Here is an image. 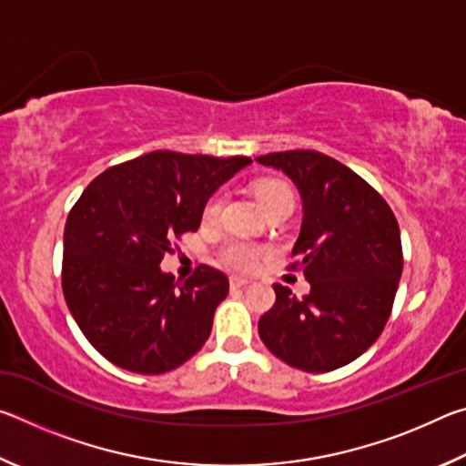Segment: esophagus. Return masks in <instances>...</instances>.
<instances>
[{"label":"esophagus","instance_id":"esophagus-1","mask_svg":"<svg viewBox=\"0 0 466 466\" xmlns=\"http://www.w3.org/2000/svg\"><path fill=\"white\" fill-rule=\"evenodd\" d=\"M250 283V279H244V278H230V286L232 288H247Z\"/></svg>","mask_w":466,"mask_h":466}]
</instances>
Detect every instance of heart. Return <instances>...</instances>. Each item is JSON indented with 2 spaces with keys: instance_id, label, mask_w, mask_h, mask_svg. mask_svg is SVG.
<instances>
[{
  "instance_id": "obj_1",
  "label": "heart",
  "mask_w": 466,
  "mask_h": 466,
  "mask_svg": "<svg viewBox=\"0 0 466 466\" xmlns=\"http://www.w3.org/2000/svg\"><path fill=\"white\" fill-rule=\"evenodd\" d=\"M255 195L258 203H261V208H267V205L281 199V197H289L291 191L283 183H278V180H263V183H258L255 187ZM222 203H224L222 193H216L209 197L203 208L205 222L209 224L216 222L219 216V209H222ZM222 258L228 267H232L236 271H252L258 263V250L248 242H230L224 248Z\"/></svg>"
}]
</instances>
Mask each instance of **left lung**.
I'll return each instance as SVG.
<instances>
[{
	"label": "left lung",
	"mask_w": 466,
	"mask_h": 466,
	"mask_svg": "<svg viewBox=\"0 0 466 466\" xmlns=\"http://www.w3.org/2000/svg\"><path fill=\"white\" fill-rule=\"evenodd\" d=\"M286 175L302 199L291 248L310 294L273 286L275 306L258 320L273 356L304 372H330L380 337L403 273L397 218L356 172L312 149L255 157Z\"/></svg>",
	"instance_id": "8db88e82"
}]
</instances>
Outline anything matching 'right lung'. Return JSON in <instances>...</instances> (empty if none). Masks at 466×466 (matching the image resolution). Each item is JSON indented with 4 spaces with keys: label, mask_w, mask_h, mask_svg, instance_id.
Masks as SVG:
<instances>
[{
    "label": "right lung",
    "mask_w": 466,
    "mask_h": 466,
    "mask_svg": "<svg viewBox=\"0 0 466 466\" xmlns=\"http://www.w3.org/2000/svg\"><path fill=\"white\" fill-rule=\"evenodd\" d=\"M252 160L149 152L102 172L69 211L63 296L100 356L137 374H164L208 341L228 278L201 265L191 279L162 271L164 252L197 232L203 208Z\"/></svg>",
    "instance_id": "right-lung-1"
}]
</instances>
